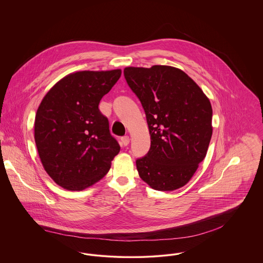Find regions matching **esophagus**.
<instances>
[{
    "mask_svg": "<svg viewBox=\"0 0 263 263\" xmlns=\"http://www.w3.org/2000/svg\"><path fill=\"white\" fill-rule=\"evenodd\" d=\"M129 143H130V138H129V136H124V137L121 138V144L123 146L129 145Z\"/></svg>",
    "mask_w": 263,
    "mask_h": 263,
    "instance_id": "34e87169",
    "label": "esophagus"
}]
</instances>
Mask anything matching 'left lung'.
Listing matches in <instances>:
<instances>
[{
  "instance_id": "1",
  "label": "left lung",
  "mask_w": 263,
  "mask_h": 263,
  "mask_svg": "<svg viewBox=\"0 0 263 263\" xmlns=\"http://www.w3.org/2000/svg\"><path fill=\"white\" fill-rule=\"evenodd\" d=\"M124 76L142 103L151 136L148 154L136 161L140 177L159 191L184 186L206 157L212 137L210 100L175 67H126Z\"/></svg>"
}]
</instances>
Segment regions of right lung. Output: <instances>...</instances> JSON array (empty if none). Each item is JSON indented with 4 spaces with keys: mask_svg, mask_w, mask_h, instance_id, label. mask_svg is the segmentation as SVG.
Wrapping results in <instances>:
<instances>
[{
    "mask_svg": "<svg viewBox=\"0 0 263 263\" xmlns=\"http://www.w3.org/2000/svg\"><path fill=\"white\" fill-rule=\"evenodd\" d=\"M120 76V69L71 73L48 90L38 106V155L45 172L64 189L81 191L100 181L120 151L99 109L100 100Z\"/></svg>",
    "mask_w": 263,
    "mask_h": 263,
    "instance_id": "obj_1",
    "label": "right lung"
}]
</instances>
